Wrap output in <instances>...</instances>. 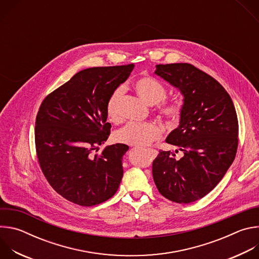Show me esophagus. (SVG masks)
Returning <instances> with one entry per match:
<instances>
[{
	"instance_id": "esophagus-1",
	"label": "esophagus",
	"mask_w": 259,
	"mask_h": 259,
	"mask_svg": "<svg viewBox=\"0 0 259 259\" xmlns=\"http://www.w3.org/2000/svg\"><path fill=\"white\" fill-rule=\"evenodd\" d=\"M147 152H149V154L152 156V158H156L158 156V152L156 150L149 149V150H147Z\"/></svg>"
}]
</instances>
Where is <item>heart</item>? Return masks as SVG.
I'll use <instances>...</instances> for the list:
<instances>
[{
    "label": "heart",
    "mask_w": 259,
    "mask_h": 259,
    "mask_svg": "<svg viewBox=\"0 0 259 259\" xmlns=\"http://www.w3.org/2000/svg\"><path fill=\"white\" fill-rule=\"evenodd\" d=\"M135 90L138 95L151 105L162 102L166 95V88L156 79L144 77L136 81ZM124 94V88L118 87L110 94L106 103V115L110 122L119 123L120 115V100ZM181 112V104L178 101H166L159 105V113L169 123H174ZM163 129L160 125L153 122L137 123L130 122L123 128L117 131L115 138L119 143H124L133 146H146L153 141L161 138Z\"/></svg>",
    "instance_id": "heart-1"
}]
</instances>
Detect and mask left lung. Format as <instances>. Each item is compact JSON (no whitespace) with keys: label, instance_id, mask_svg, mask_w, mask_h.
Instances as JSON below:
<instances>
[{"label":"left lung","instance_id":"obj_1","mask_svg":"<svg viewBox=\"0 0 259 259\" xmlns=\"http://www.w3.org/2000/svg\"><path fill=\"white\" fill-rule=\"evenodd\" d=\"M155 73L183 95L179 126L166 138L183 157L176 160L170 151H160L153 162L154 181L166 199L193 203L217 186L235 160L236 109L226 89L190 63L158 64Z\"/></svg>","mask_w":259,"mask_h":259}]
</instances>
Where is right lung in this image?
Returning <instances> with one entry per match:
<instances>
[{"label":"right lung","instance_id":"obj_1","mask_svg":"<svg viewBox=\"0 0 259 259\" xmlns=\"http://www.w3.org/2000/svg\"><path fill=\"white\" fill-rule=\"evenodd\" d=\"M133 68L134 64L83 69L40 106L34 128L36 157L50 186L69 202L94 206L119 189L129 146L116 143L99 155L96 152L112 127L106 122L107 100Z\"/></svg>","mask_w":259,"mask_h":259}]
</instances>
